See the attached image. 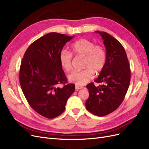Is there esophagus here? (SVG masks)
<instances>
[{
	"label": "esophagus",
	"mask_w": 149,
	"mask_h": 149,
	"mask_svg": "<svg viewBox=\"0 0 149 149\" xmlns=\"http://www.w3.org/2000/svg\"><path fill=\"white\" fill-rule=\"evenodd\" d=\"M75 88H76V90H78V89H82V88H83V87H82V86H80L76 85Z\"/></svg>",
	"instance_id": "34e87169"
}]
</instances>
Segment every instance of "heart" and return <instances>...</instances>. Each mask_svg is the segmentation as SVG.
I'll list each match as a JSON object with an SVG mask.
<instances>
[{
  "label": "heart",
  "instance_id": "heart-1",
  "mask_svg": "<svg viewBox=\"0 0 149 149\" xmlns=\"http://www.w3.org/2000/svg\"><path fill=\"white\" fill-rule=\"evenodd\" d=\"M71 52L63 49L60 53V65L66 71L72 70L73 55L84 56L83 66L84 70L74 71L69 74L68 80L78 86H82L91 80L94 71H101L106 62V53L104 48L100 45L94 43L89 40L81 38L76 40L71 45Z\"/></svg>",
  "mask_w": 149,
  "mask_h": 149
}]
</instances>
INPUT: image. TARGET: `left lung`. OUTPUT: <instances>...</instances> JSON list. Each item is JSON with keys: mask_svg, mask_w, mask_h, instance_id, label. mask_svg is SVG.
I'll use <instances>...</instances> for the list:
<instances>
[{"mask_svg": "<svg viewBox=\"0 0 149 149\" xmlns=\"http://www.w3.org/2000/svg\"><path fill=\"white\" fill-rule=\"evenodd\" d=\"M104 40L106 62L98 78L94 81L102 84H88L89 98L86 101L88 111L97 116H104L114 111L123 102L130 81V70L125 49L120 43L104 31H96Z\"/></svg>", "mask_w": 149, "mask_h": 149, "instance_id": "1", "label": "left lung"}]
</instances>
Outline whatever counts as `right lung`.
<instances>
[{
	"label": "right lung",
	"mask_w": 149,
	"mask_h": 149,
	"mask_svg": "<svg viewBox=\"0 0 149 149\" xmlns=\"http://www.w3.org/2000/svg\"><path fill=\"white\" fill-rule=\"evenodd\" d=\"M73 37L52 32L35 40L26 49L21 62L19 80L22 91L32 109L53 119L65 109L67 100L75 89L67 84L59 55ZM63 84L62 88L57 87Z\"/></svg>",
	"instance_id": "right-lung-1"
}]
</instances>
